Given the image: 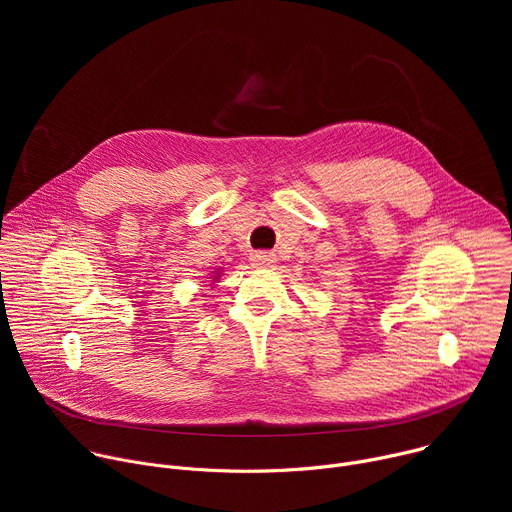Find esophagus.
<instances>
[{
    "instance_id": "esophagus-1",
    "label": "esophagus",
    "mask_w": 512,
    "mask_h": 512,
    "mask_svg": "<svg viewBox=\"0 0 512 512\" xmlns=\"http://www.w3.org/2000/svg\"><path fill=\"white\" fill-rule=\"evenodd\" d=\"M251 263L255 267H271L275 263V255L273 253H267V251H255L251 255Z\"/></svg>"
}]
</instances>
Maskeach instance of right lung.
<instances>
[{
  "label": "right lung",
  "mask_w": 512,
  "mask_h": 512,
  "mask_svg": "<svg viewBox=\"0 0 512 512\" xmlns=\"http://www.w3.org/2000/svg\"><path fill=\"white\" fill-rule=\"evenodd\" d=\"M214 279H218V277H214Z\"/></svg>",
  "instance_id": "right-lung-1"
}]
</instances>
